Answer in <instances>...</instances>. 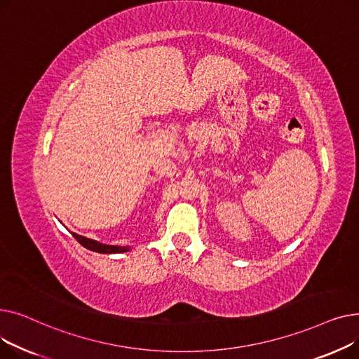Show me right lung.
I'll return each mask as SVG.
<instances>
[{
	"mask_svg": "<svg viewBox=\"0 0 359 359\" xmlns=\"http://www.w3.org/2000/svg\"><path fill=\"white\" fill-rule=\"evenodd\" d=\"M72 236H74L75 240H77L81 244V246H84L88 250H93V252H99V253H122V252H128L129 250V248L109 246V244H103V243H99L96 240H91V238L79 236V234H75V233H72Z\"/></svg>",
	"mask_w": 359,
	"mask_h": 359,
	"instance_id": "right-lung-1",
	"label": "right lung"
}]
</instances>
